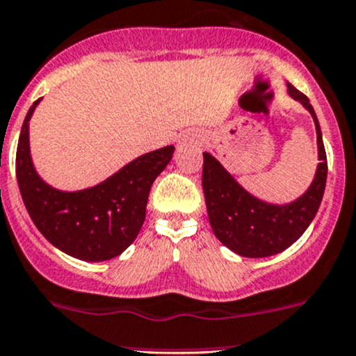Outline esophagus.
Wrapping results in <instances>:
<instances>
[{
	"instance_id": "obj_1",
	"label": "esophagus",
	"mask_w": 356,
	"mask_h": 356,
	"mask_svg": "<svg viewBox=\"0 0 356 356\" xmlns=\"http://www.w3.org/2000/svg\"><path fill=\"white\" fill-rule=\"evenodd\" d=\"M183 143H186V140H183Z\"/></svg>"
}]
</instances>
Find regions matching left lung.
Masks as SVG:
<instances>
[{
  "instance_id": "left-lung-1",
  "label": "left lung",
  "mask_w": 356,
  "mask_h": 356,
  "mask_svg": "<svg viewBox=\"0 0 356 356\" xmlns=\"http://www.w3.org/2000/svg\"><path fill=\"white\" fill-rule=\"evenodd\" d=\"M287 93L312 114L320 161L312 183L298 199L287 204L258 199L216 157L204 152L202 188L211 228L221 244L244 258H266L293 245L315 218L325 190L327 156L318 119L308 98L289 83Z\"/></svg>"
}]
</instances>
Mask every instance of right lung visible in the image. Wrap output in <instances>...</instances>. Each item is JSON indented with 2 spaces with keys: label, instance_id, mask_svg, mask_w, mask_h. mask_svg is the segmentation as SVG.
I'll return each instance as SVG.
<instances>
[{
  "label": "right lung",
  "instance_id": "right-lung-1",
  "mask_svg": "<svg viewBox=\"0 0 356 356\" xmlns=\"http://www.w3.org/2000/svg\"><path fill=\"white\" fill-rule=\"evenodd\" d=\"M24 119L17 147V181L26 209L50 244L81 261H107L124 252L145 221L154 179L173 159L175 147L147 152L104 181L83 190H60L40 177L33 163L29 122Z\"/></svg>",
  "mask_w": 356,
  "mask_h": 356
}]
</instances>
